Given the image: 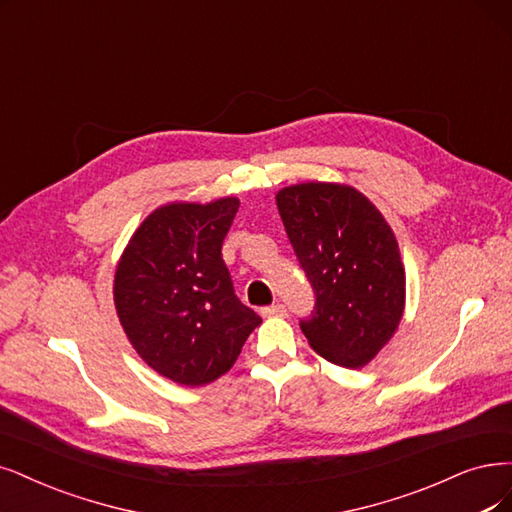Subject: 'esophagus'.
Instances as JSON below:
<instances>
[{
	"label": "esophagus",
	"mask_w": 512,
	"mask_h": 512,
	"mask_svg": "<svg viewBox=\"0 0 512 512\" xmlns=\"http://www.w3.org/2000/svg\"><path fill=\"white\" fill-rule=\"evenodd\" d=\"M287 314V308L282 306V304H272V306H266V308H261V316H285Z\"/></svg>",
	"instance_id": "esophagus-1"
}]
</instances>
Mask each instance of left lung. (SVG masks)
<instances>
[{"mask_svg": "<svg viewBox=\"0 0 512 512\" xmlns=\"http://www.w3.org/2000/svg\"><path fill=\"white\" fill-rule=\"evenodd\" d=\"M287 236L316 295L299 327L329 363L361 369L399 327L405 268L394 232L358 189L299 183L276 194Z\"/></svg>", "mask_w": 512, "mask_h": 512, "instance_id": "1", "label": "left lung"}]
</instances>
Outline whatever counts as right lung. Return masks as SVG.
<instances>
[{
    "mask_svg": "<svg viewBox=\"0 0 512 512\" xmlns=\"http://www.w3.org/2000/svg\"><path fill=\"white\" fill-rule=\"evenodd\" d=\"M238 198L156 208L124 249L113 301L132 348L181 386L215 382L236 363L259 314L234 293L221 246Z\"/></svg>",
    "mask_w": 512,
    "mask_h": 512,
    "instance_id": "obj_1",
    "label": "right lung"
}]
</instances>
